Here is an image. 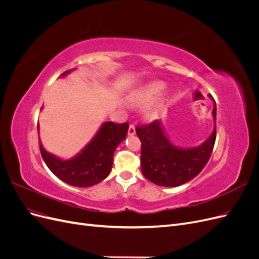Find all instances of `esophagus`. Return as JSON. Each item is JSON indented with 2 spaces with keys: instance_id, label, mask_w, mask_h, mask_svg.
<instances>
[{
  "instance_id": "esophagus-1",
  "label": "esophagus",
  "mask_w": 259,
  "mask_h": 259,
  "mask_svg": "<svg viewBox=\"0 0 259 259\" xmlns=\"http://www.w3.org/2000/svg\"><path fill=\"white\" fill-rule=\"evenodd\" d=\"M135 133H136L135 126H134V125H133V124H131L130 127H128V135H130V136H133V135H135Z\"/></svg>"
}]
</instances>
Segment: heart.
<instances>
[{
    "label": "heart",
    "mask_w": 259,
    "mask_h": 259,
    "mask_svg": "<svg viewBox=\"0 0 259 259\" xmlns=\"http://www.w3.org/2000/svg\"><path fill=\"white\" fill-rule=\"evenodd\" d=\"M164 89V83L162 82H150L146 85H144L143 88L138 89L136 92L132 94L128 98V103L134 106V107H143L147 106L149 104H151L152 101L160 95V93ZM161 104L155 105V107L151 110L148 111L149 116H153L156 111L159 110Z\"/></svg>",
    "instance_id": "heart-1"
}]
</instances>
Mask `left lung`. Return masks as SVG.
Listing matches in <instances>:
<instances>
[{
	"label": "left lung",
	"instance_id": "1",
	"mask_svg": "<svg viewBox=\"0 0 259 259\" xmlns=\"http://www.w3.org/2000/svg\"><path fill=\"white\" fill-rule=\"evenodd\" d=\"M213 116L216 121V103ZM136 134L142 142L140 165L144 176L151 183L163 187H177L193 179L207 164L216 140V126L201 146L177 148L164 134L160 121L138 125Z\"/></svg>",
	"mask_w": 259,
	"mask_h": 259
}]
</instances>
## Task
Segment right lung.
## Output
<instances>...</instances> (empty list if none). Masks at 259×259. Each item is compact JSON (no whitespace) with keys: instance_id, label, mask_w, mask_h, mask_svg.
Listing matches in <instances>:
<instances>
[{"instance_id":"add662e5","label":"right lung","mask_w":259,"mask_h":259,"mask_svg":"<svg viewBox=\"0 0 259 259\" xmlns=\"http://www.w3.org/2000/svg\"><path fill=\"white\" fill-rule=\"evenodd\" d=\"M69 71L61 74L65 76ZM128 123L106 122L92 142L74 158L58 159L45 150L41 142L40 151L46 165L62 182L74 187H91L109 175L113 163V153L127 135Z\"/></svg>"}]
</instances>
